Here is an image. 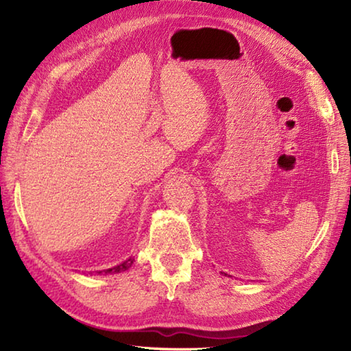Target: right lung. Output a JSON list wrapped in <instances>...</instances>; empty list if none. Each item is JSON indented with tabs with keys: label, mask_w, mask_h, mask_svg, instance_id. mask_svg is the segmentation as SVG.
Returning a JSON list of instances; mask_svg holds the SVG:
<instances>
[{
	"label": "right lung",
	"mask_w": 351,
	"mask_h": 351,
	"mask_svg": "<svg viewBox=\"0 0 351 351\" xmlns=\"http://www.w3.org/2000/svg\"><path fill=\"white\" fill-rule=\"evenodd\" d=\"M132 261L134 259H126V261H123L122 264H119V265H116V267H113V268H108V270H104V271H98V274H101V273H106V274H114V273H122V271H125V270H128V268L132 265Z\"/></svg>",
	"instance_id": "right-lung-1"
}]
</instances>
